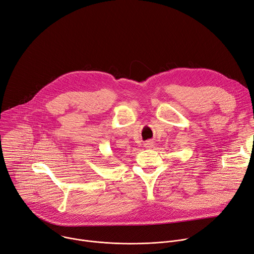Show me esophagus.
Returning a JSON list of instances; mask_svg holds the SVG:
<instances>
[{"mask_svg":"<svg viewBox=\"0 0 254 254\" xmlns=\"http://www.w3.org/2000/svg\"><path fill=\"white\" fill-rule=\"evenodd\" d=\"M144 146L147 147V148H151V147L153 146V142H152V141H146V142L144 143Z\"/></svg>","mask_w":254,"mask_h":254,"instance_id":"1","label":"esophagus"}]
</instances>
